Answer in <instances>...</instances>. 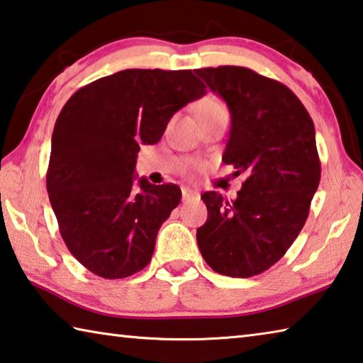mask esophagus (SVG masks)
Instances as JSON below:
<instances>
[{
	"label": "esophagus",
	"mask_w": 363,
	"mask_h": 363,
	"mask_svg": "<svg viewBox=\"0 0 363 363\" xmlns=\"http://www.w3.org/2000/svg\"><path fill=\"white\" fill-rule=\"evenodd\" d=\"M196 196H199V192H196V190L182 187V201H190L192 199H196Z\"/></svg>",
	"instance_id": "1"
}]
</instances>
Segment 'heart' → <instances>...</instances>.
I'll use <instances>...</instances> for the list:
<instances>
[{
  "mask_svg": "<svg viewBox=\"0 0 363 363\" xmlns=\"http://www.w3.org/2000/svg\"><path fill=\"white\" fill-rule=\"evenodd\" d=\"M223 104H220L216 97H205L203 101H201L199 104V110H210V108H216V107H220Z\"/></svg>",
  "mask_w": 363,
  "mask_h": 363,
  "instance_id": "obj_1",
  "label": "heart"
}]
</instances>
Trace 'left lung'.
I'll list each match as a JSON object with an SVG mask.
<instances>
[{"label": "left lung", "instance_id": "left-lung-1", "mask_svg": "<svg viewBox=\"0 0 363 363\" xmlns=\"http://www.w3.org/2000/svg\"><path fill=\"white\" fill-rule=\"evenodd\" d=\"M230 112L223 162L247 181L235 200L205 192L208 219L196 229L200 253L214 272L253 277L296 240L320 182L315 128L296 94L245 67L196 69Z\"/></svg>", "mask_w": 363, "mask_h": 363}]
</instances>
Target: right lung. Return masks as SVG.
<instances>
[{"label":"right lung","mask_w":363,"mask_h":363,"mask_svg":"<svg viewBox=\"0 0 363 363\" xmlns=\"http://www.w3.org/2000/svg\"><path fill=\"white\" fill-rule=\"evenodd\" d=\"M205 93L192 70L130 69L83 86L60 110L46 187L67 248L93 274L125 279L150 262L181 189L136 182L138 152Z\"/></svg>","instance_id":"obj_1"}]
</instances>
